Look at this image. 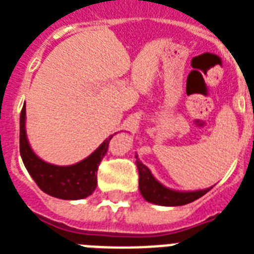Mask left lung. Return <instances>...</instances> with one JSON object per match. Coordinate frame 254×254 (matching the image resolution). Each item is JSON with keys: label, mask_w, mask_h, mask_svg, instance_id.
I'll use <instances>...</instances> for the list:
<instances>
[{"label": "left lung", "mask_w": 254, "mask_h": 254, "mask_svg": "<svg viewBox=\"0 0 254 254\" xmlns=\"http://www.w3.org/2000/svg\"><path fill=\"white\" fill-rule=\"evenodd\" d=\"M136 166L139 171V190L143 198L147 202L161 205V206H181L195 201L202 195H205L210 189L197 190V191H177L169 188H165L159 184L151 171L146 165H143L136 156Z\"/></svg>", "instance_id": "left-lung-1"}]
</instances>
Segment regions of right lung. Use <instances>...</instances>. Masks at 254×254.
<instances>
[{
    "instance_id": "1",
    "label": "right lung",
    "mask_w": 254,
    "mask_h": 254,
    "mask_svg": "<svg viewBox=\"0 0 254 254\" xmlns=\"http://www.w3.org/2000/svg\"><path fill=\"white\" fill-rule=\"evenodd\" d=\"M25 106L20 115V154L30 177L44 192L60 199H83L91 195L98 185V167L107 154L114 135L79 163L70 166L51 165L40 159L30 148L25 131Z\"/></svg>"
}]
</instances>
